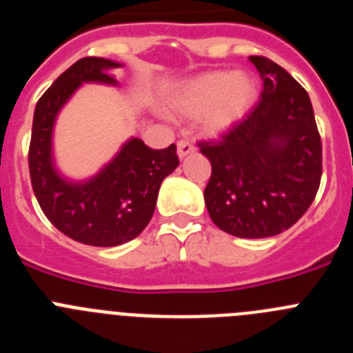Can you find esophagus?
<instances>
[{
	"label": "esophagus",
	"mask_w": 353,
	"mask_h": 353,
	"mask_svg": "<svg viewBox=\"0 0 353 353\" xmlns=\"http://www.w3.org/2000/svg\"><path fill=\"white\" fill-rule=\"evenodd\" d=\"M196 150L194 143L189 141V139H180L179 143H176V152H179V157L183 159L187 157L189 154H192Z\"/></svg>",
	"instance_id": "34e87169"
}]
</instances>
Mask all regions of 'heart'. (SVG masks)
<instances>
[{
    "instance_id": "heart-1",
    "label": "heart",
    "mask_w": 353,
    "mask_h": 353,
    "mask_svg": "<svg viewBox=\"0 0 353 353\" xmlns=\"http://www.w3.org/2000/svg\"><path fill=\"white\" fill-rule=\"evenodd\" d=\"M256 84L245 74L208 72L176 93L174 111L182 117H201L205 132L217 136L235 127L256 102Z\"/></svg>"
}]
</instances>
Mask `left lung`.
I'll return each mask as SVG.
<instances>
[{
  "label": "left lung",
  "mask_w": 353,
  "mask_h": 353,
  "mask_svg": "<svg viewBox=\"0 0 353 353\" xmlns=\"http://www.w3.org/2000/svg\"><path fill=\"white\" fill-rule=\"evenodd\" d=\"M263 77L251 113L221 139L199 141L210 161L205 205L217 228L240 239L274 236L297 223L322 179V139L310 95L265 56H249Z\"/></svg>",
  "instance_id": "1"
}]
</instances>
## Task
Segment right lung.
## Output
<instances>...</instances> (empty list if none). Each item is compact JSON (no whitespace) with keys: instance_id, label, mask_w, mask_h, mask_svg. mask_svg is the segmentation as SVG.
Returning <instances> with one entry per match:
<instances>
[{"instance_id":"1","label":"right lung","mask_w":353,"mask_h":353,"mask_svg":"<svg viewBox=\"0 0 353 353\" xmlns=\"http://www.w3.org/2000/svg\"><path fill=\"white\" fill-rule=\"evenodd\" d=\"M117 67L95 56L68 67L37 102L28 152L31 187L46 217L63 235L97 248L125 244L145 230L162 180L180 162L174 145L154 150L132 138L88 182H68L54 170L51 139L58 111L83 83L117 84L108 74Z\"/></svg>"}]
</instances>
